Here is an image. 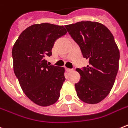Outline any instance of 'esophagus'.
<instances>
[{
    "label": "esophagus",
    "mask_w": 128,
    "mask_h": 128,
    "mask_svg": "<svg viewBox=\"0 0 128 128\" xmlns=\"http://www.w3.org/2000/svg\"><path fill=\"white\" fill-rule=\"evenodd\" d=\"M73 70H74L73 69H70V68H66V71H67L68 72H72Z\"/></svg>",
    "instance_id": "34e87169"
}]
</instances>
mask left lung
I'll list each match as a JSON object with an SVG mask.
<instances>
[{
  "mask_svg": "<svg viewBox=\"0 0 128 128\" xmlns=\"http://www.w3.org/2000/svg\"><path fill=\"white\" fill-rule=\"evenodd\" d=\"M65 27L89 62L82 70L76 69L81 76L75 84L77 96L85 103H99L111 91L119 68L120 51L114 38L98 22L81 21Z\"/></svg>",
  "mask_w": 128,
  "mask_h": 128,
  "instance_id": "obj_1",
  "label": "left lung"
}]
</instances>
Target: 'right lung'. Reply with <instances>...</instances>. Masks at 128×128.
<instances>
[{"label":"right lung","mask_w":128,"mask_h":128,"mask_svg":"<svg viewBox=\"0 0 128 128\" xmlns=\"http://www.w3.org/2000/svg\"><path fill=\"white\" fill-rule=\"evenodd\" d=\"M66 32L64 26L36 24L25 29L13 46L15 75L24 93L37 105H52L60 97L65 68L48 65L45 58L52 55L56 39Z\"/></svg>","instance_id":"right-lung-1"}]
</instances>
